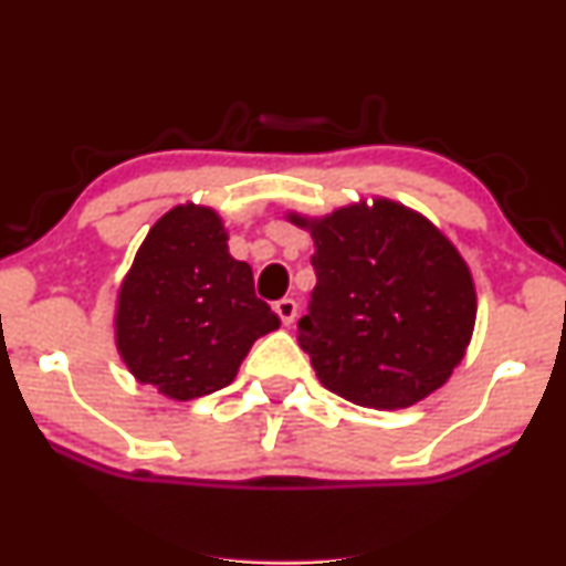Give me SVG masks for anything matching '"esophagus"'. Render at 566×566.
<instances>
[{"label":"esophagus","instance_id":"esophagus-1","mask_svg":"<svg viewBox=\"0 0 566 566\" xmlns=\"http://www.w3.org/2000/svg\"><path fill=\"white\" fill-rule=\"evenodd\" d=\"M274 311L279 314V319H282V324H287L290 327L297 316V303L292 301V297H282V301L274 303Z\"/></svg>","mask_w":566,"mask_h":566}]
</instances>
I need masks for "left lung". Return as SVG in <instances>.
Wrapping results in <instances>:
<instances>
[{"label": "left lung", "mask_w": 566, "mask_h": 566, "mask_svg": "<svg viewBox=\"0 0 566 566\" xmlns=\"http://www.w3.org/2000/svg\"><path fill=\"white\" fill-rule=\"evenodd\" d=\"M311 229L316 287L297 343L322 386L369 409L426 399L463 359L476 319L471 271L418 212L378 199Z\"/></svg>", "instance_id": "8db88e82"}]
</instances>
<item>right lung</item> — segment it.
I'll use <instances>...</instances> for the list:
<instances>
[{
  "instance_id": "1",
  "label": "right lung",
  "mask_w": 566,
  "mask_h": 566,
  "mask_svg": "<svg viewBox=\"0 0 566 566\" xmlns=\"http://www.w3.org/2000/svg\"><path fill=\"white\" fill-rule=\"evenodd\" d=\"M207 207H175L143 239L119 290L116 346L140 382L188 401L237 378L247 350L279 316L255 295L252 269L229 255Z\"/></svg>"
}]
</instances>
